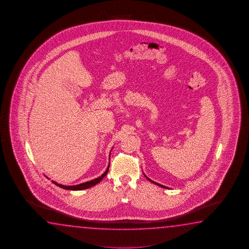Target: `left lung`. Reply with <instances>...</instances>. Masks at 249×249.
<instances>
[{"label": "left lung", "mask_w": 249, "mask_h": 249, "mask_svg": "<svg viewBox=\"0 0 249 249\" xmlns=\"http://www.w3.org/2000/svg\"><path fill=\"white\" fill-rule=\"evenodd\" d=\"M143 175H144V174H143ZM144 177L146 178H147V179H148V180H149V181L152 182V183H153V184H155V185H157V186H161V187H163V188H164V189H169V188H168V187H167V186H163V185H160V184H159V183H157V182L153 181V180H152V179H150V178H149L146 177V176H145V175H144Z\"/></svg>", "instance_id": "1"}]
</instances>
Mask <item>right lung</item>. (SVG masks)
Listing matches in <instances>:
<instances>
[{
    "label": "right lung",
    "instance_id": "1",
    "mask_svg": "<svg viewBox=\"0 0 249 249\" xmlns=\"http://www.w3.org/2000/svg\"><path fill=\"white\" fill-rule=\"evenodd\" d=\"M109 167H110V164L108 165V167L106 169V172L103 173L100 177L97 178L92 179V180H89V181L82 183V184H79V185H76V186H63V185L58 184V183H56V182H52L55 184V186H59L61 188H63V189L73 190V191H80V190L87 189V188H89V187H91V186L97 185V183H99V182L101 181L102 179L106 177V174L108 173Z\"/></svg>",
    "mask_w": 249,
    "mask_h": 249
}]
</instances>
